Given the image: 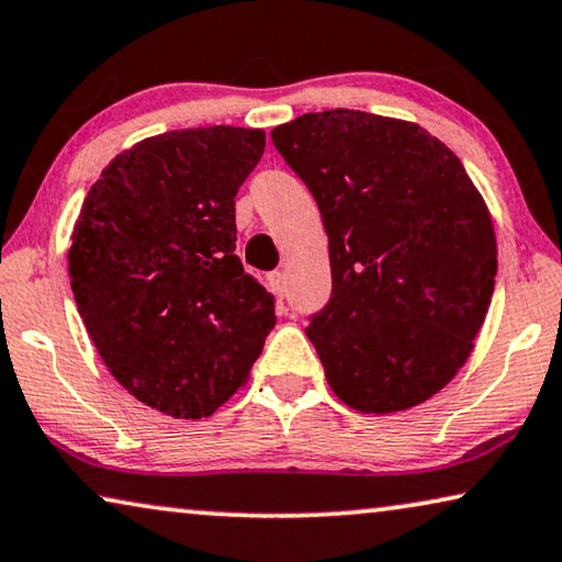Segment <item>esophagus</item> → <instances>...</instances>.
<instances>
[{
  "label": "esophagus",
  "mask_w": 562,
  "mask_h": 562,
  "mask_svg": "<svg viewBox=\"0 0 562 562\" xmlns=\"http://www.w3.org/2000/svg\"><path fill=\"white\" fill-rule=\"evenodd\" d=\"M268 286L273 289V294L276 296H286V273L283 271H273V273H268Z\"/></svg>",
  "instance_id": "esophagus-1"
}]
</instances>
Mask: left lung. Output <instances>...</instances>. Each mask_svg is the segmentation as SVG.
I'll use <instances>...</instances> for the list:
<instances>
[{
    "instance_id": "1",
    "label": "left lung",
    "mask_w": 562,
    "mask_h": 562,
    "mask_svg": "<svg viewBox=\"0 0 562 562\" xmlns=\"http://www.w3.org/2000/svg\"><path fill=\"white\" fill-rule=\"evenodd\" d=\"M329 235L331 296L306 337L349 408L395 413L457 375L490 312L497 240L449 146L375 113H304L271 132Z\"/></svg>"
}]
</instances>
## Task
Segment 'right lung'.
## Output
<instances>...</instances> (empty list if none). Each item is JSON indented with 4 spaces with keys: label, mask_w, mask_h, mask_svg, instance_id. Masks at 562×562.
<instances>
[{
    "label": "right lung",
    "mask_w": 562,
    "mask_h": 562,
    "mask_svg": "<svg viewBox=\"0 0 562 562\" xmlns=\"http://www.w3.org/2000/svg\"><path fill=\"white\" fill-rule=\"evenodd\" d=\"M261 128H182L101 172L72 231L70 286L111 375L175 418L215 413L246 382L276 299L235 256V194Z\"/></svg>",
    "instance_id": "1"
}]
</instances>
